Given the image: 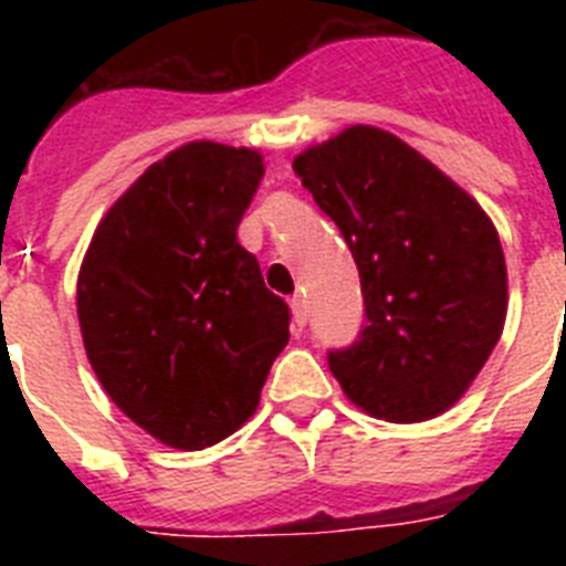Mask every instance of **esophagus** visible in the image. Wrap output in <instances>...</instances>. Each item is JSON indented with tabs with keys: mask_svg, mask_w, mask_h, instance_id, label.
Wrapping results in <instances>:
<instances>
[{
	"mask_svg": "<svg viewBox=\"0 0 566 566\" xmlns=\"http://www.w3.org/2000/svg\"><path fill=\"white\" fill-rule=\"evenodd\" d=\"M291 323L296 332H302V326L308 323V308H305V300H302V296H293L291 300Z\"/></svg>",
	"mask_w": 566,
	"mask_h": 566,
	"instance_id": "esophagus-1",
	"label": "esophagus"
}]
</instances>
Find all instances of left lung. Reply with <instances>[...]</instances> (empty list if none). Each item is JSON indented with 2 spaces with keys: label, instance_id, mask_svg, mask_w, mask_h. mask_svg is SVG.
Segmentation results:
<instances>
[{
  "label": "left lung",
  "instance_id": "1",
  "mask_svg": "<svg viewBox=\"0 0 566 566\" xmlns=\"http://www.w3.org/2000/svg\"><path fill=\"white\" fill-rule=\"evenodd\" d=\"M361 275V340L328 355L346 399L422 422L467 394L509 314L500 234L461 185L396 135L349 126L293 158Z\"/></svg>",
  "mask_w": 566,
  "mask_h": 566
}]
</instances>
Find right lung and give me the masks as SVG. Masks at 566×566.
Returning <instances> with one entry per match:
<instances>
[{"label": "right lung", "instance_id": "add662e5", "mask_svg": "<svg viewBox=\"0 0 566 566\" xmlns=\"http://www.w3.org/2000/svg\"><path fill=\"white\" fill-rule=\"evenodd\" d=\"M264 176L247 146L193 140L111 205L84 252L75 308L111 402L172 449L220 443L255 413L291 337L238 226Z\"/></svg>", "mask_w": 566, "mask_h": 566}]
</instances>
